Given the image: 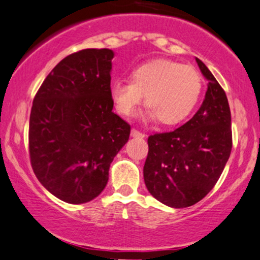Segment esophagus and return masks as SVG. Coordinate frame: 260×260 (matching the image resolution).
<instances>
[{"label":"esophagus","mask_w":260,"mask_h":260,"mask_svg":"<svg viewBox=\"0 0 260 260\" xmlns=\"http://www.w3.org/2000/svg\"><path fill=\"white\" fill-rule=\"evenodd\" d=\"M131 136H133V138H145V134L140 133V131L136 129H131Z\"/></svg>","instance_id":"esophagus-1"}]
</instances>
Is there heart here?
Wrapping results in <instances>:
<instances>
[{
    "label": "heart",
    "instance_id": "b5f03b06",
    "mask_svg": "<svg viewBox=\"0 0 260 260\" xmlns=\"http://www.w3.org/2000/svg\"><path fill=\"white\" fill-rule=\"evenodd\" d=\"M131 81L116 80L110 87L113 103L119 113L133 115L144 101L148 109L142 119H158L163 125H176L190 115L201 93L200 75L190 66L158 59L131 71Z\"/></svg>",
    "mask_w": 260,
    "mask_h": 260
}]
</instances>
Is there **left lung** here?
<instances>
[{
	"label": "left lung",
	"mask_w": 260,
	"mask_h": 260,
	"mask_svg": "<svg viewBox=\"0 0 260 260\" xmlns=\"http://www.w3.org/2000/svg\"><path fill=\"white\" fill-rule=\"evenodd\" d=\"M208 81L205 99L195 115L171 133L148 138L145 184L154 199L169 208H188L200 201L222 173L232 148L231 112L226 93L203 61Z\"/></svg>",
	"instance_id": "left-lung-1"
}]
</instances>
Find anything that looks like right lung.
Here are the masks:
<instances>
[{
  "label": "right lung",
  "mask_w": 260,
  "mask_h": 260,
  "mask_svg": "<svg viewBox=\"0 0 260 260\" xmlns=\"http://www.w3.org/2000/svg\"><path fill=\"white\" fill-rule=\"evenodd\" d=\"M114 51L84 49L52 69L29 119V153L44 188L69 204L88 203L106 188L109 167L130 125L113 113Z\"/></svg>",
  "instance_id": "obj_1"
}]
</instances>
